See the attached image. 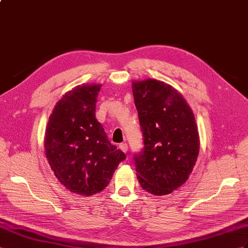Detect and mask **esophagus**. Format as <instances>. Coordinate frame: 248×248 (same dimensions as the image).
<instances>
[{
    "label": "esophagus",
    "mask_w": 248,
    "mask_h": 248,
    "mask_svg": "<svg viewBox=\"0 0 248 248\" xmlns=\"http://www.w3.org/2000/svg\"><path fill=\"white\" fill-rule=\"evenodd\" d=\"M119 149L122 150L124 153H126V152H128V144H126V143H120L119 144Z\"/></svg>",
    "instance_id": "obj_1"
}]
</instances>
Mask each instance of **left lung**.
<instances>
[{"instance_id": "left-lung-1", "label": "left lung", "mask_w": 248, "mask_h": 248, "mask_svg": "<svg viewBox=\"0 0 248 248\" xmlns=\"http://www.w3.org/2000/svg\"><path fill=\"white\" fill-rule=\"evenodd\" d=\"M132 91L144 143L142 153L134 156L138 182L153 195L170 194L188 179L199 155L193 110L161 80H133Z\"/></svg>"}]
</instances>
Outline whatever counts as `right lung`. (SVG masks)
I'll return each mask as SVG.
<instances>
[{"mask_svg": "<svg viewBox=\"0 0 248 248\" xmlns=\"http://www.w3.org/2000/svg\"><path fill=\"white\" fill-rule=\"evenodd\" d=\"M100 88L79 85L63 94L46 126L44 147L49 166L61 185L80 196L101 192L125 159L95 117Z\"/></svg>", "mask_w": 248, "mask_h": 248, "instance_id": "obj_1", "label": "right lung"}]
</instances>
